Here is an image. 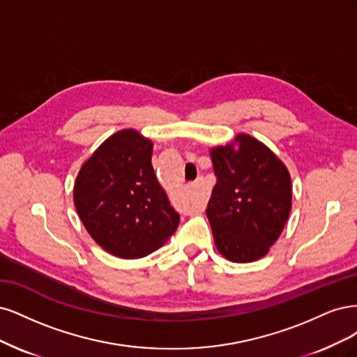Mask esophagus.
<instances>
[{
  "instance_id": "obj_1",
  "label": "esophagus",
  "mask_w": 357,
  "mask_h": 357,
  "mask_svg": "<svg viewBox=\"0 0 357 357\" xmlns=\"http://www.w3.org/2000/svg\"><path fill=\"white\" fill-rule=\"evenodd\" d=\"M191 190L197 194V199H195V202H194V208L197 209V211H200V209H203V206H204V185H203V179L202 178H197L195 179L192 183H191Z\"/></svg>"
}]
</instances>
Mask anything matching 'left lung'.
Here are the masks:
<instances>
[{"label": "left lung", "instance_id": "obj_1", "mask_svg": "<svg viewBox=\"0 0 357 357\" xmlns=\"http://www.w3.org/2000/svg\"><path fill=\"white\" fill-rule=\"evenodd\" d=\"M216 183L206 215L215 246L231 262L268 254L292 209L289 170L271 149L248 133L211 148Z\"/></svg>", "mask_w": 357, "mask_h": 357}]
</instances>
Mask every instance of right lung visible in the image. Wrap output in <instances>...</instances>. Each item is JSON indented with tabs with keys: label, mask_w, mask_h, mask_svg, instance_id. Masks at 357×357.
Instances as JSON below:
<instances>
[{
	"label": "right lung",
	"mask_w": 357,
	"mask_h": 357,
	"mask_svg": "<svg viewBox=\"0 0 357 357\" xmlns=\"http://www.w3.org/2000/svg\"><path fill=\"white\" fill-rule=\"evenodd\" d=\"M151 157V139L123 129L103 141L77 175L74 204L79 220L90 237L117 258L153 254L179 224Z\"/></svg>",
	"instance_id": "add662e5"
}]
</instances>
